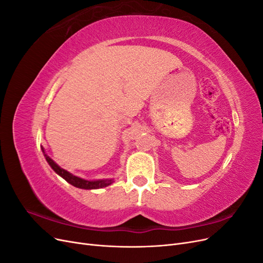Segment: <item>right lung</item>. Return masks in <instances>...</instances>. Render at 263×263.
I'll return each mask as SVG.
<instances>
[{
	"label": "right lung",
	"instance_id": "right-lung-1",
	"mask_svg": "<svg viewBox=\"0 0 263 263\" xmlns=\"http://www.w3.org/2000/svg\"><path fill=\"white\" fill-rule=\"evenodd\" d=\"M42 149H43V153H44V156L46 158L47 162L49 163V165L53 169V171L55 173H58L60 177H62L63 179H65L67 182H69L70 184H72L73 186H77L79 189L92 190V189L105 187V186L112 184V183H113V180H107V179L106 180H98V181H87V180H83L81 178H78V177L73 176V174H71L68 171H66L65 169L60 168V166L57 163H55L52 160V159H50L48 156L45 154L44 148H42Z\"/></svg>",
	"mask_w": 263,
	"mask_h": 263
}]
</instances>
